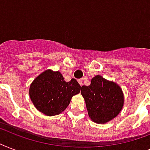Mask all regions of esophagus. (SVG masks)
Masks as SVG:
<instances>
[{"label": "esophagus", "mask_w": 150, "mask_h": 150, "mask_svg": "<svg viewBox=\"0 0 150 150\" xmlns=\"http://www.w3.org/2000/svg\"><path fill=\"white\" fill-rule=\"evenodd\" d=\"M78 82H79L80 86H82V79H79L78 80Z\"/></svg>", "instance_id": "1"}]
</instances>
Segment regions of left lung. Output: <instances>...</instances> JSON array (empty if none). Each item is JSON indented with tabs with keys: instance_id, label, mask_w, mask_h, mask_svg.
Here are the masks:
<instances>
[{
	"instance_id": "left-lung-1",
	"label": "left lung",
	"mask_w": 150,
	"mask_h": 150,
	"mask_svg": "<svg viewBox=\"0 0 150 150\" xmlns=\"http://www.w3.org/2000/svg\"><path fill=\"white\" fill-rule=\"evenodd\" d=\"M81 93L92 121L106 124L116 117L123 108L125 98L118 84L101 75L91 79L89 86H82Z\"/></svg>"
}]
</instances>
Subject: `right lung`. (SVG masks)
<instances>
[{"instance_id": "right-lung-1", "label": "right lung", "mask_w": 150, "mask_h": 150, "mask_svg": "<svg viewBox=\"0 0 150 150\" xmlns=\"http://www.w3.org/2000/svg\"><path fill=\"white\" fill-rule=\"evenodd\" d=\"M81 86L75 79L65 82L60 71H44L30 85L29 97L39 111L47 116L61 114L73 96L79 93Z\"/></svg>"}]
</instances>
